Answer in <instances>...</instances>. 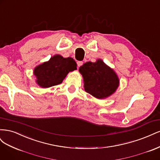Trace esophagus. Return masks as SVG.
Masks as SVG:
<instances>
[{
  "instance_id": "obj_1",
  "label": "esophagus",
  "mask_w": 160,
  "mask_h": 160,
  "mask_svg": "<svg viewBox=\"0 0 160 160\" xmlns=\"http://www.w3.org/2000/svg\"><path fill=\"white\" fill-rule=\"evenodd\" d=\"M77 66H78V67H81L82 65H83V61H77Z\"/></svg>"
}]
</instances>
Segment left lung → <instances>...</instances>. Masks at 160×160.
I'll list each match as a JSON object with an SVG mask.
<instances>
[{"instance_id": "1", "label": "left lung", "mask_w": 160, "mask_h": 160, "mask_svg": "<svg viewBox=\"0 0 160 160\" xmlns=\"http://www.w3.org/2000/svg\"><path fill=\"white\" fill-rule=\"evenodd\" d=\"M79 71L83 77L85 91L95 98H107L119 87L117 74L101 59L95 62H87Z\"/></svg>"}]
</instances>
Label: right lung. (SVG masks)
<instances>
[{
	"label": "right lung",
	"instance_id": "add662e5",
	"mask_svg": "<svg viewBox=\"0 0 160 160\" xmlns=\"http://www.w3.org/2000/svg\"><path fill=\"white\" fill-rule=\"evenodd\" d=\"M76 69L77 63L72 58L55 55L49 61L37 66L33 73L37 83L42 88H48L61 83L69 72Z\"/></svg>",
	"mask_w": 160,
	"mask_h": 160
}]
</instances>
